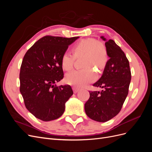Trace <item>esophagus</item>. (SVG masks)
Returning <instances> with one entry per match:
<instances>
[{"instance_id":"1","label":"esophagus","mask_w":152,"mask_h":152,"mask_svg":"<svg viewBox=\"0 0 152 152\" xmlns=\"http://www.w3.org/2000/svg\"><path fill=\"white\" fill-rule=\"evenodd\" d=\"M73 93H78V92H79V89H77V87H73Z\"/></svg>"}]
</instances>
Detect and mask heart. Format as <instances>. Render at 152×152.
Returning a JSON list of instances; mask_svg holds the SVG:
<instances>
[{
    "instance_id": "obj_1",
    "label": "heart",
    "mask_w": 152,
    "mask_h": 152,
    "mask_svg": "<svg viewBox=\"0 0 152 152\" xmlns=\"http://www.w3.org/2000/svg\"><path fill=\"white\" fill-rule=\"evenodd\" d=\"M73 54L66 51L62 54L61 63L64 70L72 69L75 58L83 56L82 68L80 70H73L68 73L65 81L68 84L76 87H84L96 79V73L91 67L96 66L102 70L108 61V53L106 45L94 38L81 39L72 47Z\"/></svg>"
}]
</instances>
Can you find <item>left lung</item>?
<instances>
[{"label":"left lung","mask_w":152,"mask_h":152,"mask_svg":"<svg viewBox=\"0 0 152 152\" xmlns=\"http://www.w3.org/2000/svg\"><path fill=\"white\" fill-rule=\"evenodd\" d=\"M109 60L102 77L93 86L104 88L102 91H89L85 103V112L93 120L107 122L120 112L129 93L131 79L129 62L121 48L112 39L106 40Z\"/></svg>","instance_id":"1"}]
</instances>
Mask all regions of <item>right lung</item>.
Masks as SVG:
<instances>
[{"label": "right lung", "mask_w": 152, "mask_h": 152, "mask_svg": "<svg viewBox=\"0 0 152 152\" xmlns=\"http://www.w3.org/2000/svg\"><path fill=\"white\" fill-rule=\"evenodd\" d=\"M79 38L46 35L26 51L20 68V91L27 110L43 121L60 117L73 94L69 85L55 83L64 77L61 59L68 45Z\"/></svg>", "instance_id": "right-lung-1"}]
</instances>
